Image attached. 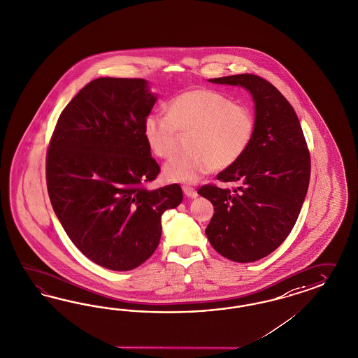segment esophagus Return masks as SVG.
I'll return each instance as SVG.
<instances>
[{"instance_id": "1", "label": "esophagus", "mask_w": 358, "mask_h": 358, "mask_svg": "<svg viewBox=\"0 0 358 358\" xmlns=\"http://www.w3.org/2000/svg\"><path fill=\"white\" fill-rule=\"evenodd\" d=\"M182 190H184L185 195L189 196V198H195V196L198 195L196 190H195L193 186H190V185H184V186H182Z\"/></svg>"}]
</instances>
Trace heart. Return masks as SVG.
Instances as JSON below:
<instances>
[{
    "mask_svg": "<svg viewBox=\"0 0 358 358\" xmlns=\"http://www.w3.org/2000/svg\"><path fill=\"white\" fill-rule=\"evenodd\" d=\"M256 130L252 110L210 89H192L168 102V114L151 113L144 120V138L163 159L173 155L178 132L189 134L190 153L164 166L173 182H196L214 168L227 169L244 156Z\"/></svg>",
    "mask_w": 358,
    "mask_h": 358,
    "instance_id": "obj_1",
    "label": "heart"
}]
</instances>
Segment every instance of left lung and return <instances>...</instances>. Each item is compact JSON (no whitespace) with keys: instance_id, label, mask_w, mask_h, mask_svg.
Wrapping results in <instances>:
<instances>
[{"instance_id":"obj_1","label":"left lung","mask_w":358,"mask_h":358,"mask_svg":"<svg viewBox=\"0 0 358 358\" xmlns=\"http://www.w3.org/2000/svg\"><path fill=\"white\" fill-rule=\"evenodd\" d=\"M250 90L256 130L244 156L198 194L214 206L206 228L213 248L228 260L253 262L277 250L292 232L307 194L311 160L299 120L289 101L265 78L252 73L208 80Z\"/></svg>"}]
</instances>
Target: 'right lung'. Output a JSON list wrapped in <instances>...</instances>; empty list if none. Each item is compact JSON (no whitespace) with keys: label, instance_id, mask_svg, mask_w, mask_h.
Instances as JSON below:
<instances>
[{"label":"right lung","instance_id":"1","mask_svg":"<svg viewBox=\"0 0 358 358\" xmlns=\"http://www.w3.org/2000/svg\"><path fill=\"white\" fill-rule=\"evenodd\" d=\"M156 97L143 78L90 81L62 111L45 157L47 190L66 235L89 260L131 271L162 238L178 184L148 190L160 173L144 138Z\"/></svg>","mask_w":358,"mask_h":358}]
</instances>
